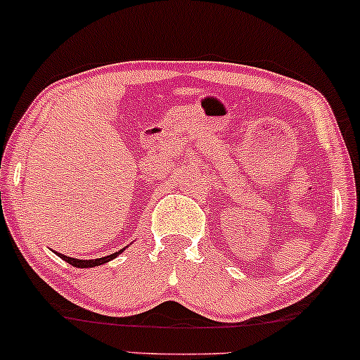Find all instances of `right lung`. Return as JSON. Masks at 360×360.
<instances>
[{
	"label": "right lung",
	"instance_id": "1",
	"mask_svg": "<svg viewBox=\"0 0 360 360\" xmlns=\"http://www.w3.org/2000/svg\"><path fill=\"white\" fill-rule=\"evenodd\" d=\"M124 250H126V248L119 250V252L112 253V255H107V257H102V258H95V260H78V258H71V257H68V255H63V253H58V255L63 258L64 262H68V264L72 265V267H76V269H88V267H98V265L107 264V262H110L112 258L119 257L120 253L124 252Z\"/></svg>",
	"mask_w": 360,
	"mask_h": 360
}]
</instances>
